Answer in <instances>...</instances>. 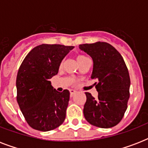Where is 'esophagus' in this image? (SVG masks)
Returning <instances> with one entry per match:
<instances>
[{
	"mask_svg": "<svg viewBox=\"0 0 148 148\" xmlns=\"http://www.w3.org/2000/svg\"><path fill=\"white\" fill-rule=\"evenodd\" d=\"M75 93H76V90H72V89L70 90V95H71V97H73V95H74Z\"/></svg>",
	"mask_w": 148,
	"mask_h": 148,
	"instance_id": "esophagus-1",
	"label": "esophagus"
}]
</instances>
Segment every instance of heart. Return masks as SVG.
<instances>
[{"label":"heart","mask_w":148,"mask_h":148,"mask_svg":"<svg viewBox=\"0 0 148 148\" xmlns=\"http://www.w3.org/2000/svg\"><path fill=\"white\" fill-rule=\"evenodd\" d=\"M87 58H87L86 56L82 55V54H78V55H77V57H76V59H77V63H78V64H80L81 62H82L83 60H86Z\"/></svg>","instance_id":"obj_1"}]
</instances>
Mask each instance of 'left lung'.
<instances>
[{
  "label": "left lung",
  "instance_id": "left-lung-1",
  "mask_svg": "<svg viewBox=\"0 0 148 148\" xmlns=\"http://www.w3.org/2000/svg\"><path fill=\"white\" fill-rule=\"evenodd\" d=\"M79 48L92 58L91 79L97 80V98L85 93L84 117L94 126L112 127L121 121L127 108L131 84L127 67L121 53L107 42L84 44Z\"/></svg>",
  "mask_w": 148,
  "mask_h": 148
}]
</instances>
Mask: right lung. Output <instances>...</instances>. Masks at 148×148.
I'll return each instance as SVG.
<instances>
[{"label": "right lung", "mask_w": 148, "mask_h": 148, "mask_svg": "<svg viewBox=\"0 0 148 148\" xmlns=\"http://www.w3.org/2000/svg\"><path fill=\"white\" fill-rule=\"evenodd\" d=\"M73 46L40 45L31 50L17 72V101L32 128L48 131L64 121L69 90L58 92L50 79L58 73L62 60Z\"/></svg>", "instance_id": "1"}]
</instances>
